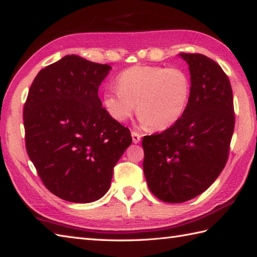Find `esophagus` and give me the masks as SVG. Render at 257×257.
<instances>
[{
	"label": "esophagus",
	"instance_id": "esophagus-1",
	"mask_svg": "<svg viewBox=\"0 0 257 257\" xmlns=\"http://www.w3.org/2000/svg\"><path fill=\"white\" fill-rule=\"evenodd\" d=\"M132 137L134 144H138L140 142V135L136 132H132Z\"/></svg>",
	"mask_w": 257,
	"mask_h": 257
}]
</instances>
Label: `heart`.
Returning a JSON list of instances; mask_svg holds the SVG:
<instances>
[{
	"mask_svg": "<svg viewBox=\"0 0 257 257\" xmlns=\"http://www.w3.org/2000/svg\"><path fill=\"white\" fill-rule=\"evenodd\" d=\"M117 89L103 93L102 104L113 120L124 122L137 108L139 121L165 130L182 118L189 101L188 75L177 68L136 65L117 78Z\"/></svg>",
	"mask_w": 257,
	"mask_h": 257,
	"instance_id": "1",
	"label": "heart"
}]
</instances>
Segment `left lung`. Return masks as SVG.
<instances>
[{
    "instance_id": "left-lung-1",
    "label": "left lung",
    "mask_w": 257,
    "mask_h": 257,
    "mask_svg": "<svg viewBox=\"0 0 257 257\" xmlns=\"http://www.w3.org/2000/svg\"><path fill=\"white\" fill-rule=\"evenodd\" d=\"M179 57L190 73L187 108L172 127L143 138L150 192L175 204L204 193L222 173L235 124L233 91L223 69L204 54Z\"/></svg>"
}]
</instances>
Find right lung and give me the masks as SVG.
I'll use <instances>...</instances> for the list:
<instances>
[{
    "mask_svg": "<svg viewBox=\"0 0 257 257\" xmlns=\"http://www.w3.org/2000/svg\"><path fill=\"white\" fill-rule=\"evenodd\" d=\"M111 67L65 55L35 77L23 109L25 147L50 192L71 203L108 192L113 167L133 143L98 97Z\"/></svg>",
    "mask_w": 257,
    "mask_h": 257,
    "instance_id": "obj_1",
    "label": "right lung"
}]
</instances>
